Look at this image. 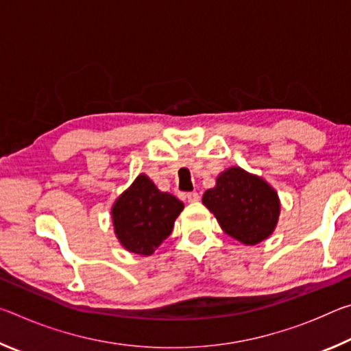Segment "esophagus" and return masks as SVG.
<instances>
[{
	"mask_svg": "<svg viewBox=\"0 0 351 351\" xmlns=\"http://www.w3.org/2000/svg\"><path fill=\"white\" fill-rule=\"evenodd\" d=\"M186 198H187L189 203H197V201L199 199V195L197 192H189L186 195Z\"/></svg>",
	"mask_w": 351,
	"mask_h": 351,
	"instance_id": "esophagus-1",
	"label": "esophagus"
}]
</instances>
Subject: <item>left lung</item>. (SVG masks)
I'll return each mask as SVG.
<instances>
[{"mask_svg": "<svg viewBox=\"0 0 351 351\" xmlns=\"http://www.w3.org/2000/svg\"><path fill=\"white\" fill-rule=\"evenodd\" d=\"M203 204L217 217L226 234L245 245L268 239L280 210L274 189L240 167L223 171L217 186L204 193Z\"/></svg>", "mask_w": 351, "mask_h": 351, "instance_id": "8db88e82", "label": "left lung"}]
</instances>
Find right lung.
<instances>
[{
    "instance_id": "obj_1",
    "label": "right lung",
    "mask_w": 351,
    "mask_h": 351,
    "mask_svg": "<svg viewBox=\"0 0 351 351\" xmlns=\"http://www.w3.org/2000/svg\"><path fill=\"white\" fill-rule=\"evenodd\" d=\"M184 204L161 192L145 175H139L112 206V221L119 241L130 252L153 254L173 229Z\"/></svg>"
}]
</instances>
